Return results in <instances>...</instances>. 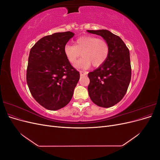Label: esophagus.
<instances>
[{
    "label": "esophagus",
    "instance_id": "1",
    "mask_svg": "<svg viewBox=\"0 0 160 160\" xmlns=\"http://www.w3.org/2000/svg\"><path fill=\"white\" fill-rule=\"evenodd\" d=\"M79 72H80L81 76H85L86 75H88V72L85 71H80Z\"/></svg>",
    "mask_w": 160,
    "mask_h": 160
}]
</instances>
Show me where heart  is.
<instances>
[{
	"mask_svg": "<svg viewBox=\"0 0 160 160\" xmlns=\"http://www.w3.org/2000/svg\"><path fill=\"white\" fill-rule=\"evenodd\" d=\"M64 55L70 63H75L82 53V58L75 64V68L87 69L93 64L98 67L107 61L109 54V46L103 38L86 35L77 38L74 45L67 44L63 49Z\"/></svg>",
	"mask_w": 160,
	"mask_h": 160,
	"instance_id": "b5f03b06",
	"label": "heart"
}]
</instances>
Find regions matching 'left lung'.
<instances>
[{"label": "left lung", "mask_w": 160, "mask_h": 160, "mask_svg": "<svg viewBox=\"0 0 160 160\" xmlns=\"http://www.w3.org/2000/svg\"><path fill=\"white\" fill-rule=\"evenodd\" d=\"M87 31L102 37L109 46L107 61L88 73L89 97L99 107H112L123 99L130 83L132 68L129 51L122 38L108 30Z\"/></svg>", "instance_id": "8db88e82"}]
</instances>
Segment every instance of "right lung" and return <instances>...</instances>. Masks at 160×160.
<instances>
[{
  "label": "right lung",
  "instance_id": "1",
  "mask_svg": "<svg viewBox=\"0 0 160 160\" xmlns=\"http://www.w3.org/2000/svg\"><path fill=\"white\" fill-rule=\"evenodd\" d=\"M74 35L67 31L45 36L30 51L27 83L33 98L47 109L55 111L68 104L79 80V72L72 67L63 52Z\"/></svg>",
  "mask_w": 160,
  "mask_h": 160
}]
</instances>
